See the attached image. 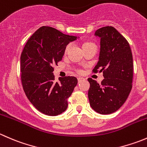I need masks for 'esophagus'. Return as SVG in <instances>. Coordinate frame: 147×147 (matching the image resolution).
<instances>
[{
    "label": "esophagus",
    "instance_id": "1",
    "mask_svg": "<svg viewBox=\"0 0 147 147\" xmlns=\"http://www.w3.org/2000/svg\"><path fill=\"white\" fill-rule=\"evenodd\" d=\"M84 78H81V77H79V78H78V82H82V80H84Z\"/></svg>",
    "mask_w": 147,
    "mask_h": 147
}]
</instances>
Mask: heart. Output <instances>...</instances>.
Listing matches in <instances>:
<instances>
[{
	"instance_id": "b5f03b06",
	"label": "heart",
	"mask_w": 147,
	"mask_h": 147,
	"mask_svg": "<svg viewBox=\"0 0 147 147\" xmlns=\"http://www.w3.org/2000/svg\"><path fill=\"white\" fill-rule=\"evenodd\" d=\"M87 44H90V42H86V43H84V45H87ZM69 47H70V45H67V47H66V50H65V51H67V50H69Z\"/></svg>"
}]
</instances>
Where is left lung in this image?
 <instances>
[{"mask_svg":"<svg viewBox=\"0 0 147 147\" xmlns=\"http://www.w3.org/2000/svg\"><path fill=\"white\" fill-rule=\"evenodd\" d=\"M100 38L99 60L93 72H103L100 84L92 78L88 98L91 107L101 115L116 112L125 102L132 87L133 57L127 40L112 26L97 30Z\"/></svg>","mask_w":147,"mask_h":147,"instance_id":"obj_1","label":"left lung"}]
</instances>
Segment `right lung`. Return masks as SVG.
Returning a JSON list of instances; mask_svg holds the SVG:
<instances>
[{
    "label": "right lung",
    "instance_id": "right-lung-1",
    "mask_svg": "<svg viewBox=\"0 0 147 147\" xmlns=\"http://www.w3.org/2000/svg\"><path fill=\"white\" fill-rule=\"evenodd\" d=\"M57 29L42 26L26 42L20 56L23 90L29 101L49 116L62 114L68 106L67 98L78 84V79L68 76L55 81L53 65L62 60L66 46L77 40Z\"/></svg>",
    "mask_w": 147,
    "mask_h": 147
}]
</instances>
